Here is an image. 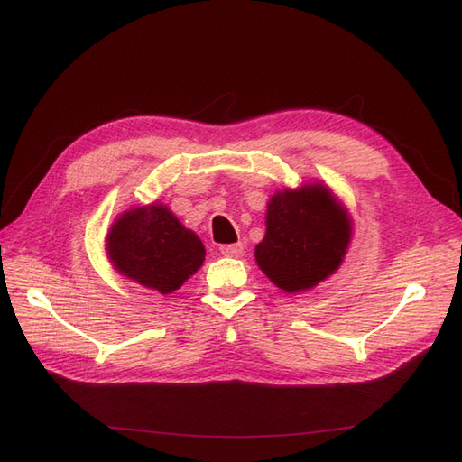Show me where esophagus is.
<instances>
[{"mask_svg":"<svg viewBox=\"0 0 462 462\" xmlns=\"http://www.w3.org/2000/svg\"><path fill=\"white\" fill-rule=\"evenodd\" d=\"M220 252H222V256H226V258H240L244 254V244L242 242L226 244V246L220 248Z\"/></svg>","mask_w":462,"mask_h":462,"instance_id":"1","label":"esophagus"}]
</instances>
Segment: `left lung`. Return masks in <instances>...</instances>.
<instances>
[{"label": "left lung", "instance_id": "8db88e82", "mask_svg": "<svg viewBox=\"0 0 462 462\" xmlns=\"http://www.w3.org/2000/svg\"><path fill=\"white\" fill-rule=\"evenodd\" d=\"M351 236L353 220L343 202L328 184L306 182L270 196L266 234L254 256L273 286L300 293L339 270Z\"/></svg>", "mask_w": 462, "mask_h": 462}]
</instances>
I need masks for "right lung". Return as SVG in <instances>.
<instances>
[{
    "mask_svg": "<svg viewBox=\"0 0 462 462\" xmlns=\"http://www.w3.org/2000/svg\"><path fill=\"white\" fill-rule=\"evenodd\" d=\"M105 250L121 276L162 296L194 276L206 256L202 240L162 202L133 206L116 216Z\"/></svg>",
    "mask_w": 462,
    "mask_h": 462,
    "instance_id": "1",
    "label": "right lung"
}]
</instances>
